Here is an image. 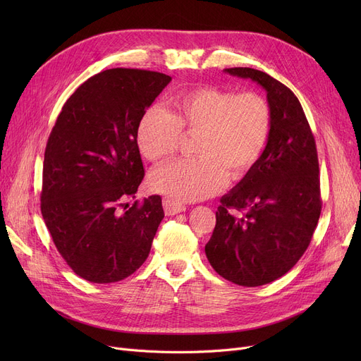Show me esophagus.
Wrapping results in <instances>:
<instances>
[{"instance_id":"esophagus-1","label":"esophagus","mask_w":361,"mask_h":361,"mask_svg":"<svg viewBox=\"0 0 361 361\" xmlns=\"http://www.w3.org/2000/svg\"><path fill=\"white\" fill-rule=\"evenodd\" d=\"M162 203H164V211L166 215H177V214L185 211V204H183L178 200L171 199V197H164Z\"/></svg>"}]
</instances>
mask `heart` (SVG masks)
Returning <instances> with one entry per match:
<instances>
[{
  "mask_svg": "<svg viewBox=\"0 0 361 361\" xmlns=\"http://www.w3.org/2000/svg\"><path fill=\"white\" fill-rule=\"evenodd\" d=\"M169 105V112L154 106L142 114L136 128L142 155L155 164L168 161L183 135H197V157L157 169L150 177L154 190L174 200H202L215 195L225 178H244L260 159L272 121L260 94L200 86L176 94Z\"/></svg>",
  "mask_w": 361,
  "mask_h": 361,
  "instance_id": "obj_1",
  "label": "heart"
}]
</instances>
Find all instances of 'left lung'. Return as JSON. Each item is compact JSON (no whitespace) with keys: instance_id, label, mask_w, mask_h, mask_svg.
<instances>
[{"instance_id":"1","label":"left lung","mask_w":361,"mask_h":361,"mask_svg":"<svg viewBox=\"0 0 361 361\" xmlns=\"http://www.w3.org/2000/svg\"><path fill=\"white\" fill-rule=\"evenodd\" d=\"M224 71L264 89L272 121L257 164L221 197L204 253L222 278L259 287L286 275L309 247L322 209L317 152L305 111L286 85L249 67ZM230 209L245 215L234 217Z\"/></svg>"}]
</instances>
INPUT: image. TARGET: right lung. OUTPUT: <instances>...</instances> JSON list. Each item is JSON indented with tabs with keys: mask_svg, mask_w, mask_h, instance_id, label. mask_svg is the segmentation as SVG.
<instances>
[{
	"mask_svg": "<svg viewBox=\"0 0 361 361\" xmlns=\"http://www.w3.org/2000/svg\"><path fill=\"white\" fill-rule=\"evenodd\" d=\"M169 82L137 68L94 74L67 99L51 131L41 211L56 250L86 281H121L149 256L162 199L127 200L145 177L137 123Z\"/></svg>",
	"mask_w": 361,
	"mask_h": 361,
	"instance_id": "right-lung-1",
	"label": "right lung"
}]
</instances>
